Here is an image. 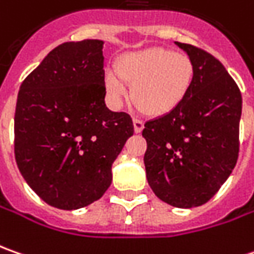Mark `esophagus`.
Returning a JSON list of instances; mask_svg holds the SVG:
<instances>
[{"label": "esophagus", "instance_id": "34e87169", "mask_svg": "<svg viewBox=\"0 0 254 254\" xmlns=\"http://www.w3.org/2000/svg\"><path fill=\"white\" fill-rule=\"evenodd\" d=\"M133 127H135V132L136 133H140L142 130H143L144 124L140 121V119L133 118Z\"/></svg>", "mask_w": 254, "mask_h": 254}]
</instances>
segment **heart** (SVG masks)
I'll return each instance as SVG.
<instances>
[{
    "label": "heart",
    "mask_w": 254,
    "mask_h": 254,
    "mask_svg": "<svg viewBox=\"0 0 254 254\" xmlns=\"http://www.w3.org/2000/svg\"><path fill=\"white\" fill-rule=\"evenodd\" d=\"M194 81V64L187 55L164 48L132 52L118 60L117 68H107L104 87L114 107L129 94L137 108L149 115H166L187 97Z\"/></svg>",
    "instance_id": "1"
}]
</instances>
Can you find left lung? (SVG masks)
Instances as JSON below:
<instances>
[{
	"label": "left lung",
	"mask_w": 254,
	"mask_h": 254,
	"mask_svg": "<svg viewBox=\"0 0 254 254\" xmlns=\"http://www.w3.org/2000/svg\"><path fill=\"white\" fill-rule=\"evenodd\" d=\"M194 64V81L176 110L144 124L146 177L176 208L208 202L231 176L239 154L242 94L208 52L176 42Z\"/></svg>",
	"instance_id": "left-lung-1"
}]
</instances>
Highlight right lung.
Instances as JSON below:
<instances>
[{
    "label": "right lung",
    "instance_id": "obj_1",
    "mask_svg": "<svg viewBox=\"0 0 254 254\" xmlns=\"http://www.w3.org/2000/svg\"><path fill=\"white\" fill-rule=\"evenodd\" d=\"M102 46L97 39L59 45L18 92L15 160L28 186L59 209L100 199L133 135L130 115L105 105Z\"/></svg>",
    "mask_w": 254,
    "mask_h": 254
}]
</instances>
